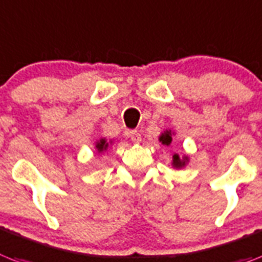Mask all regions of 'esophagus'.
<instances>
[{
  "label": "esophagus",
  "instance_id": "esophagus-1",
  "mask_svg": "<svg viewBox=\"0 0 262 262\" xmlns=\"http://www.w3.org/2000/svg\"><path fill=\"white\" fill-rule=\"evenodd\" d=\"M127 136H128L129 139L133 140L134 143H139L140 139H142V138H140V134L138 133V131H135V129L128 131V133H127Z\"/></svg>",
  "mask_w": 262,
  "mask_h": 262
}]
</instances>
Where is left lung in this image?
<instances>
[{
  "label": "left lung",
  "instance_id": "left-lung-1",
  "mask_svg": "<svg viewBox=\"0 0 262 262\" xmlns=\"http://www.w3.org/2000/svg\"><path fill=\"white\" fill-rule=\"evenodd\" d=\"M171 140H172L171 129H166L165 133L159 136V142H162L163 144H167V146L171 143ZM187 162H189V158L187 157L179 158L178 154H174V157H172V167L182 168V167H185Z\"/></svg>",
  "mask_w": 262,
  "mask_h": 262
}]
</instances>
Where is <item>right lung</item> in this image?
Returning <instances> with one entry per match:
<instances>
[{
  "label": "right lung",
  "instance_id": "add662e5",
  "mask_svg": "<svg viewBox=\"0 0 262 262\" xmlns=\"http://www.w3.org/2000/svg\"><path fill=\"white\" fill-rule=\"evenodd\" d=\"M107 147H108V143H107V140H105V139H100L99 142H96V148H97V151H99V152L107 150Z\"/></svg>",
  "mask_w": 262,
  "mask_h": 262
}]
</instances>
